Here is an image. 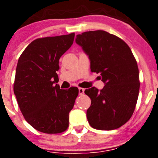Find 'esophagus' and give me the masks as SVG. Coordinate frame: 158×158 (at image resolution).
Here are the masks:
<instances>
[{
  "instance_id": "34e87169",
  "label": "esophagus",
  "mask_w": 158,
  "mask_h": 158,
  "mask_svg": "<svg viewBox=\"0 0 158 158\" xmlns=\"http://www.w3.org/2000/svg\"><path fill=\"white\" fill-rule=\"evenodd\" d=\"M78 90H79V95H80V96H82V95L84 94V90H85V89H84V88L80 87L78 89Z\"/></svg>"
}]
</instances>
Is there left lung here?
<instances>
[{"label": "left lung", "instance_id": "1", "mask_svg": "<svg viewBox=\"0 0 158 158\" xmlns=\"http://www.w3.org/2000/svg\"><path fill=\"white\" fill-rule=\"evenodd\" d=\"M75 42L89 56L91 72L100 74L105 84L84 93L90 98L86 118L93 128L112 130L127 123L133 115L139 91L137 62L123 40L98 31H86L76 36Z\"/></svg>", "mask_w": 158, "mask_h": 158}]
</instances>
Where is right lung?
<instances>
[{
    "instance_id": "add662e5",
    "label": "right lung",
    "mask_w": 158,
    "mask_h": 158,
    "mask_svg": "<svg viewBox=\"0 0 158 158\" xmlns=\"http://www.w3.org/2000/svg\"><path fill=\"white\" fill-rule=\"evenodd\" d=\"M74 33L33 40L20 56L13 91L25 120L48 134L65 131L77 87L60 89L56 72L60 57L72 47Z\"/></svg>"
}]
</instances>
